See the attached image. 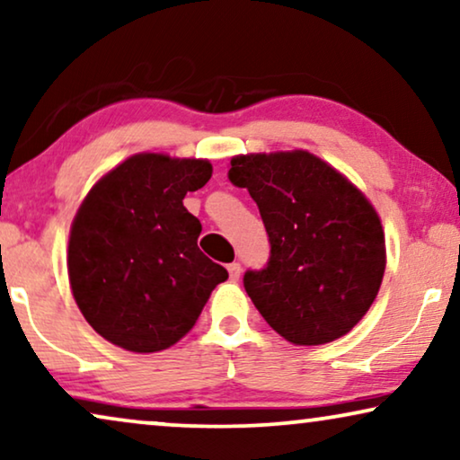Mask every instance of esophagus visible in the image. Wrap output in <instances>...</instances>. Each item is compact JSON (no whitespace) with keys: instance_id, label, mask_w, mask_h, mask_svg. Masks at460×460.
<instances>
[{"instance_id":"34e87169","label":"esophagus","mask_w":460,"mask_h":460,"mask_svg":"<svg viewBox=\"0 0 460 460\" xmlns=\"http://www.w3.org/2000/svg\"><path fill=\"white\" fill-rule=\"evenodd\" d=\"M241 263H238V261H234V263H230V266H228V276H230V280L232 282H236L238 279H241Z\"/></svg>"}]
</instances>
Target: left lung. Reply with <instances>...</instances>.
Masks as SVG:
<instances>
[{"label": "left lung", "mask_w": 460, "mask_h": 460, "mask_svg": "<svg viewBox=\"0 0 460 460\" xmlns=\"http://www.w3.org/2000/svg\"><path fill=\"white\" fill-rule=\"evenodd\" d=\"M228 178L247 188L270 238L263 270L244 291L266 323L295 345L348 335L379 293L385 236L370 200L307 150L238 155Z\"/></svg>", "instance_id": "8db88e82"}]
</instances>
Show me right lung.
<instances>
[{
  "instance_id": "1",
  "label": "right lung",
  "mask_w": 460,
  "mask_h": 460,
  "mask_svg": "<svg viewBox=\"0 0 460 460\" xmlns=\"http://www.w3.org/2000/svg\"><path fill=\"white\" fill-rule=\"evenodd\" d=\"M205 159L140 153L96 181L71 226L68 280L90 326L136 354L178 343L226 268L199 249L186 192L209 181Z\"/></svg>"
}]
</instances>
